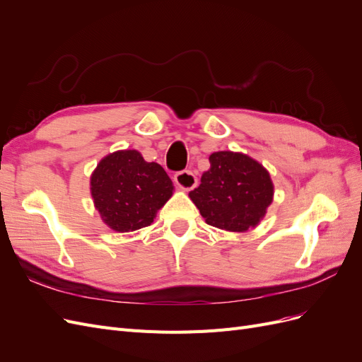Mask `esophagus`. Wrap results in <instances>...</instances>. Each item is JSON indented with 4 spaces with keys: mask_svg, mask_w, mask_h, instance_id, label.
I'll return each instance as SVG.
<instances>
[{
    "mask_svg": "<svg viewBox=\"0 0 362 362\" xmlns=\"http://www.w3.org/2000/svg\"><path fill=\"white\" fill-rule=\"evenodd\" d=\"M173 181L182 190H192L196 187V184H198V178H196L194 173L190 170L177 172L173 175Z\"/></svg>",
    "mask_w": 362,
    "mask_h": 362,
    "instance_id": "34e87169",
    "label": "esophagus"
}]
</instances>
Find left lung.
<instances>
[{
	"label": "left lung",
	"mask_w": 362,
	"mask_h": 362,
	"mask_svg": "<svg viewBox=\"0 0 362 362\" xmlns=\"http://www.w3.org/2000/svg\"><path fill=\"white\" fill-rule=\"evenodd\" d=\"M210 164L199 187L190 192L205 222L235 233L255 226L272 202L269 172L258 161L231 151L214 152Z\"/></svg>",
	"instance_id": "1"
}]
</instances>
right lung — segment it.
Segmentation results:
<instances>
[{"label":"right lung","instance_id":"obj_1","mask_svg":"<svg viewBox=\"0 0 362 362\" xmlns=\"http://www.w3.org/2000/svg\"><path fill=\"white\" fill-rule=\"evenodd\" d=\"M90 185L96 210L117 233L151 225L173 190L160 164L145 161L134 149L103 158L92 173Z\"/></svg>","mask_w":362,"mask_h":362}]
</instances>
